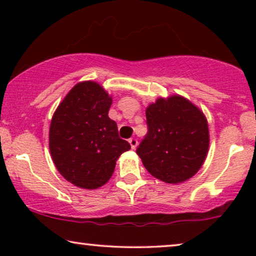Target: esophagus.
Returning <instances> with one entry per match:
<instances>
[{
    "instance_id": "obj_1",
    "label": "esophagus",
    "mask_w": 256,
    "mask_h": 256,
    "mask_svg": "<svg viewBox=\"0 0 256 256\" xmlns=\"http://www.w3.org/2000/svg\"><path fill=\"white\" fill-rule=\"evenodd\" d=\"M129 143H130V146H132V149H135L136 146H138V140L136 138H129Z\"/></svg>"
}]
</instances>
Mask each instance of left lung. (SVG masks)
Returning a JSON list of instances; mask_svg holds the SVG:
<instances>
[{"mask_svg": "<svg viewBox=\"0 0 256 256\" xmlns=\"http://www.w3.org/2000/svg\"><path fill=\"white\" fill-rule=\"evenodd\" d=\"M148 132L136 149L143 166L157 180L177 184L200 169L210 146L208 124L197 106L180 96L149 104Z\"/></svg>", "mask_w": 256, "mask_h": 256, "instance_id": "left-lung-1", "label": "left lung"}]
</instances>
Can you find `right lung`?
<instances>
[{"mask_svg":"<svg viewBox=\"0 0 256 256\" xmlns=\"http://www.w3.org/2000/svg\"><path fill=\"white\" fill-rule=\"evenodd\" d=\"M112 96L98 82L76 84L52 116L48 146L59 174L76 186L98 188L114 172L116 160L130 144L118 138L108 118Z\"/></svg>","mask_w":256,"mask_h":256,"instance_id":"1","label":"right lung"}]
</instances>
